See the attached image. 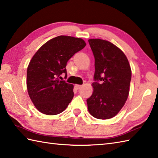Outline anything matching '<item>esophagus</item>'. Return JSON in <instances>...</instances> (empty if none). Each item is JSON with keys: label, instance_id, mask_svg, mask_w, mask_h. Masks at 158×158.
<instances>
[{"label": "esophagus", "instance_id": "1", "mask_svg": "<svg viewBox=\"0 0 158 158\" xmlns=\"http://www.w3.org/2000/svg\"><path fill=\"white\" fill-rule=\"evenodd\" d=\"M81 87H82L81 85H75V88L77 89H79Z\"/></svg>", "mask_w": 158, "mask_h": 158}]
</instances>
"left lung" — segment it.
<instances>
[{"mask_svg": "<svg viewBox=\"0 0 158 158\" xmlns=\"http://www.w3.org/2000/svg\"><path fill=\"white\" fill-rule=\"evenodd\" d=\"M94 57V91L87 99L89 114L98 119L115 116L127 99L131 70L121 50L107 40H88Z\"/></svg>", "mask_w": 158, "mask_h": 158, "instance_id": "obj_1", "label": "left lung"}]
</instances>
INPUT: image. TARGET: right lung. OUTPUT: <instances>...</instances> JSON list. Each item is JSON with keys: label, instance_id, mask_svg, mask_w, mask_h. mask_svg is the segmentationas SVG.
Listing matches in <instances>:
<instances>
[{"label": "right lung", "instance_id": "obj_1", "mask_svg": "<svg viewBox=\"0 0 158 158\" xmlns=\"http://www.w3.org/2000/svg\"><path fill=\"white\" fill-rule=\"evenodd\" d=\"M84 40L60 35L42 46L30 61L27 72V86L31 100L40 112L46 115L60 114L74 97L73 85L61 79L66 75L68 61L85 47Z\"/></svg>", "mask_w": 158, "mask_h": 158}]
</instances>
